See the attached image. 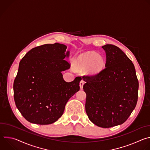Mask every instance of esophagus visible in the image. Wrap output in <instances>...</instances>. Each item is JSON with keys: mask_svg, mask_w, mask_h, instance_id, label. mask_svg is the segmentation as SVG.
Returning <instances> with one entry per match:
<instances>
[{"mask_svg": "<svg viewBox=\"0 0 150 150\" xmlns=\"http://www.w3.org/2000/svg\"><path fill=\"white\" fill-rule=\"evenodd\" d=\"M83 84H84V81L82 79V80L80 81V82H79V87H80V88H81V89H82Z\"/></svg>", "mask_w": 150, "mask_h": 150, "instance_id": "esophagus-1", "label": "esophagus"}]
</instances>
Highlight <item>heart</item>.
Wrapping results in <instances>:
<instances>
[{
	"label": "heart",
	"mask_w": 150,
	"mask_h": 150,
	"mask_svg": "<svg viewBox=\"0 0 150 150\" xmlns=\"http://www.w3.org/2000/svg\"><path fill=\"white\" fill-rule=\"evenodd\" d=\"M76 67L81 69L89 68L92 73L100 71L104 66V60L102 56L89 52L78 57L75 60Z\"/></svg>",
	"instance_id": "b5f03b06"
}]
</instances>
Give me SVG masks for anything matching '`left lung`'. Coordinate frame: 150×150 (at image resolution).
Instances as JSON below:
<instances>
[{
  "instance_id": "1",
  "label": "left lung",
  "mask_w": 150,
  "mask_h": 150,
  "mask_svg": "<svg viewBox=\"0 0 150 150\" xmlns=\"http://www.w3.org/2000/svg\"><path fill=\"white\" fill-rule=\"evenodd\" d=\"M105 68L93 75H83L86 82L85 111L89 119L104 128L123 123L135 108L139 82L132 61L118 47L106 45Z\"/></svg>"
}]
</instances>
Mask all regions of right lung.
I'll return each mask as SVG.
<instances>
[{"label":"right lung","instance_id":"obj_1","mask_svg":"<svg viewBox=\"0 0 150 150\" xmlns=\"http://www.w3.org/2000/svg\"><path fill=\"white\" fill-rule=\"evenodd\" d=\"M67 46L56 42L30 50L19 62L13 82L16 108L28 122L49 125L63 113L69 99L79 90L82 78L70 82L63 78L62 71L69 69L65 60Z\"/></svg>","mask_w":150,"mask_h":150}]
</instances>
